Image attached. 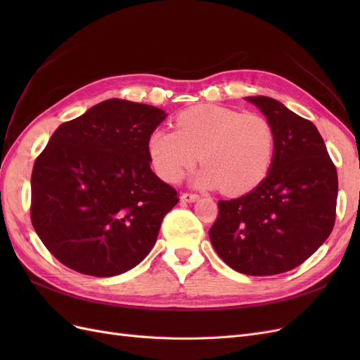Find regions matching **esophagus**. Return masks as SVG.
Segmentation results:
<instances>
[{"mask_svg":"<svg viewBox=\"0 0 360 360\" xmlns=\"http://www.w3.org/2000/svg\"><path fill=\"white\" fill-rule=\"evenodd\" d=\"M200 197L197 193H191V192H183L181 193V201L183 202H193V201H197Z\"/></svg>","mask_w":360,"mask_h":360,"instance_id":"esophagus-1","label":"esophagus"}]
</instances>
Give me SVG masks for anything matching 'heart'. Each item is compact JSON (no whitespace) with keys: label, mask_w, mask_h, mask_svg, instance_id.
<instances>
[{"label":"heart","mask_w":360,"mask_h":360,"mask_svg":"<svg viewBox=\"0 0 360 360\" xmlns=\"http://www.w3.org/2000/svg\"><path fill=\"white\" fill-rule=\"evenodd\" d=\"M176 126L148 136L150 160L165 181H179L201 159L195 183L240 195L255 189L274 163L276 132L259 114L205 103L180 112Z\"/></svg>","instance_id":"heart-1"}]
</instances>
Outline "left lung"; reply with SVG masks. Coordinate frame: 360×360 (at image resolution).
<instances>
[{"instance_id":"left-lung-1","label":"left lung","mask_w":360,"mask_h":360,"mask_svg":"<svg viewBox=\"0 0 360 360\" xmlns=\"http://www.w3.org/2000/svg\"><path fill=\"white\" fill-rule=\"evenodd\" d=\"M274 126L275 159L258 186L217 202L210 242L224 263L250 276L300 266L333 230L338 174L309 120L267 96L246 97Z\"/></svg>"}]
</instances>
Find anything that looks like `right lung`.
Returning a JSON list of instances; mask_svg holds the SVG:
<instances>
[{"instance_id":"1","label":"right lung","mask_w":360,"mask_h":360,"mask_svg":"<svg viewBox=\"0 0 360 360\" xmlns=\"http://www.w3.org/2000/svg\"><path fill=\"white\" fill-rule=\"evenodd\" d=\"M151 105L110 99L63 123L31 174V222L60 263L106 278L153 249L177 191L150 168L148 136L165 120Z\"/></svg>"}]
</instances>
